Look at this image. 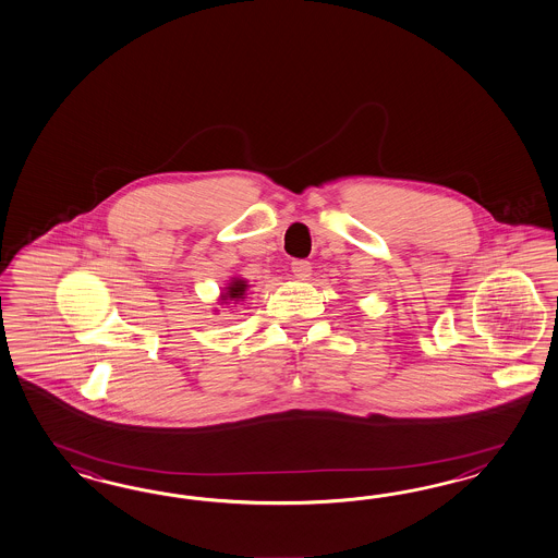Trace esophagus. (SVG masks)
<instances>
[{"label":"esophagus","mask_w":558,"mask_h":558,"mask_svg":"<svg viewBox=\"0 0 558 558\" xmlns=\"http://www.w3.org/2000/svg\"><path fill=\"white\" fill-rule=\"evenodd\" d=\"M290 268L294 271V276H296V278H301V280L311 278V271H313L311 264H308L306 259H294V262L290 264Z\"/></svg>","instance_id":"esophagus-1"}]
</instances>
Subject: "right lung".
<instances>
[{"mask_svg":"<svg viewBox=\"0 0 558 558\" xmlns=\"http://www.w3.org/2000/svg\"><path fill=\"white\" fill-rule=\"evenodd\" d=\"M247 282L245 280H241V278H233L231 282H229V287H225V292L220 294V301L222 303H229V301H235V304L239 301H243L245 299V290H247Z\"/></svg>","mask_w":558,"mask_h":558,"instance_id":"add662e5","label":"right lung"}]
</instances>
